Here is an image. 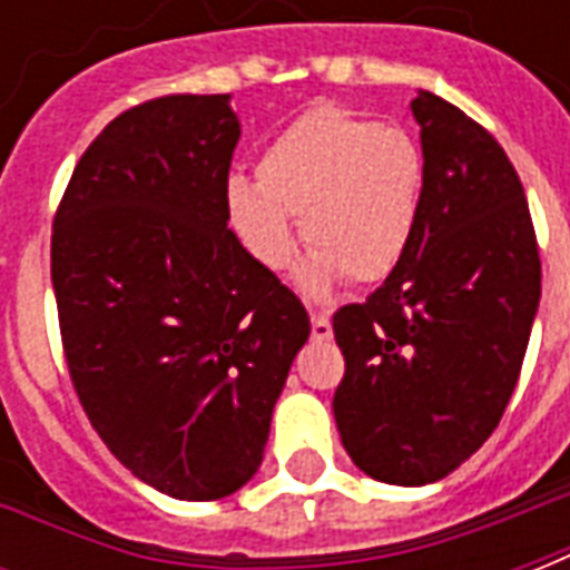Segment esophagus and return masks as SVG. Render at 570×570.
<instances>
[{
	"label": "esophagus",
	"instance_id": "esophagus-1",
	"mask_svg": "<svg viewBox=\"0 0 570 570\" xmlns=\"http://www.w3.org/2000/svg\"><path fill=\"white\" fill-rule=\"evenodd\" d=\"M311 335L317 342H330L333 338V323H330L326 314H311Z\"/></svg>",
	"mask_w": 570,
	"mask_h": 570
}]
</instances>
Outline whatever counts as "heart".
Wrapping results in <instances>:
<instances>
[{
  "instance_id": "b5f03b06",
  "label": "heart",
  "mask_w": 570,
  "mask_h": 570,
  "mask_svg": "<svg viewBox=\"0 0 570 570\" xmlns=\"http://www.w3.org/2000/svg\"><path fill=\"white\" fill-rule=\"evenodd\" d=\"M421 200L424 158L406 130L317 106L265 146L259 179H228L225 219L249 259L281 272L296 256L302 218L314 249L296 284L308 298H326L345 277L379 284L400 268Z\"/></svg>"
}]
</instances>
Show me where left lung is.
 Listing matches in <instances>:
<instances>
[{
	"label": "left lung",
	"instance_id": "1",
	"mask_svg": "<svg viewBox=\"0 0 570 570\" xmlns=\"http://www.w3.org/2000/svg\"><path fill=\"white\" fill-rule=\"evenodd\" d=\"M412 116L424 151L419 232L400 268L333 317L342 445L391 485L449 476L489 440L540 302L538 237L501 142L430 91Z\"/></svg>",
	"mask_w": 570,
	"mask_h": 570
}]
</instances>
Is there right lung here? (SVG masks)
I'll return each mask as SVG.
<instances>
[{
  "label": "right lung",
  "instance_id": "obj_1",
  "mask_svg": "<svg viewBox=\"0 0 570 570\" xmlns=\"http://www.w3.org/2000/svg\"><path fill=\"white\" fill-rule=\"evenodd\" d=\"M240 125L228 94H170L85 149L51 235L69 379L146 485L219 501L259 470L311 321L225 219Z\"/></svg>",
  "mask_w": 570,
  "mask_h": 570
}]
</instances>
